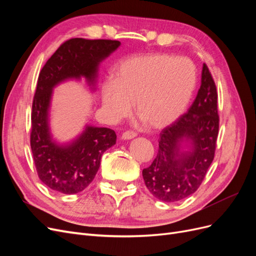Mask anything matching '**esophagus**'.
<instances>
[{
  "instance_id": "1",
  "label": "esophagus",
  "mask_w": 256,
  "mask_h": 256,
  "mask_svg": "<svg viewBox=\"0 0 256 256\" xmlns=\"http://www.w3.org/2000/svg\"><path fill=\"white\" fill-rule=\"evenodd\" d=\"M136 136V134L134 132H132V131H126V132H124L122 134V140H131V138H134Z\"/></svg>"
}]
</instances>
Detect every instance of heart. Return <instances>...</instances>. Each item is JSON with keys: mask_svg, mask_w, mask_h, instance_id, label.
Instances as JSON below:
<instances>
[{"mask_svg": "<svg viewBox=\"0 0 256 256\" xmlns=\"http://www.w3.org/2000/svg\"><path fill=\"white\" fill-rule=\"evenodd\" d=\"M196 68L186 58L144 54L122 60L102 88V109L112 120L136 113L147 126L171 125L184 112L196 88Z\"/></svg>", "mask_w": 256, "mask_h": 256, "instance_id": "b5f03b06", "label": "heart"}]
</instances>
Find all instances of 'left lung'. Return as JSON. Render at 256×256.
<instances>
[{
  "label": "left lung",
  "instance_id": "8db88e82",
  "mask_svg": "<svg viewBox=\"0 0 256 256\" xmlns=\"http://www.w3.org/2000/svg\"><path fill=\"white\" fill-rule=\"evenodd\" d=\"M216 85L205 64L200 86L188 112L161 131L159 150L150 166L142 171L152 194L172 203L194 193L214 157L219 130Z\"/></svg>",
  "mask_w": 256,
  "mask_h": 256
}]
</instances>
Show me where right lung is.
I'll list each match as a JSON object with an SVG mask.
<instances>
[{
    "instance_id": "1",
    "label": "right lung",
    "mask_w": 256,
    "mask_h": 256,
    "mask_svg": "<svg viewBox=\"0 0 256 256\" xmlns=\"http://www.w3.org/2000/svg\"><path fill=\"white\" fill-rule=\"evenodd\" d=\"M120 46L118 40L74 38L54 52L38 76L30 148L40 180L53 191L64 194L83 191L95 178L104 152L116 143L114 130L88 124L67 142L54 138L50 124L53 90L64 82L84 80L95 92L100 64Z\"/></svg>"
}]
</instances>
